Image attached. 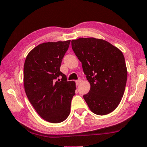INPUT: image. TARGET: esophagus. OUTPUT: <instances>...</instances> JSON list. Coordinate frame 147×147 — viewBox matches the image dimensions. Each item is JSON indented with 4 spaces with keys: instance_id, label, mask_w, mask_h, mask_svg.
Masks as SVG:
<instances>
[{
    "instance_id": "obj_1",
    "label": "esophagus",
    "mask_w": 147,
    "mask_h": 147,
    "mask_svg": "<svg viewBox=\"0 0 147 147\" xmlns=\"http://www.w3.org/2000/svg\"><path fill=\"white\" fill-rule=\"evenodd\" d=\"M81 82H82V80H81L80 79H79V80H76V85H79L80 84V83H81Z\"/></svg>"
}]
</instances>
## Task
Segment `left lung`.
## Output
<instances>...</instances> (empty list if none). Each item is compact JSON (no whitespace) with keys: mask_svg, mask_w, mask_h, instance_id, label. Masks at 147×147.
<instances>
[{"mask_svg":"<svg viewBox=\"0 0 147 147\" xmlns=\"http://www.w3.org/2000/svg\"><path fill=\"white\" fill-rule=\"evenodd\" d=\"M71 46L90 84L89 92L84 95L85 101L97 115L111 113L118 106L126 86L127 70L122 52L94 38L73 40Z\"/></svg>","mask_w":147,"mask_h":147,"instance_id":"obj_1","label":"left lung"}]
</instances>
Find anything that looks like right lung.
I'll list each match as a JSON object with an SVG mask.
<instances>
[{"mask_svg": "<svg viewBox=\"0 0 147 147\" xmlns=\"http://www.w3.org/2000/svg\"><path fill=\"white\" fill-rule=\"evenodd\" d=\"M71 40L46 42L29 53L24 66V85L29 101L46 121L58 123L69 116L76 84L60 70Z\"/></svg>", "mask_w": 147, "mask_h": 147, "instance_id": "1", "label": "right lung"}]
</instances>
